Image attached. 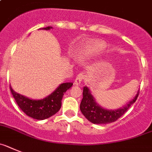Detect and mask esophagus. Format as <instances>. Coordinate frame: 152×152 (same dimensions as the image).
Listing matches in <instances>:
<instances>
[{
    "mask_svg": "<svg viewBox=\"0 0 152 152\" xmlns=\"http://www.w3.org/2000/svg\"><path fill=\"white\" fill-rule=\"evenodd\" d=\"M83 79H84L83 74V73H80V74H79L77 76H76V80H75L74 81V84L76 86H79L80 83H81V82L83 80Z\"/></svg>",
    "mask_w": 152,
    "mask_h": 152,
    "instance_id": "obj_1",
    "label": "esophagus"
}]
</instances>
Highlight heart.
Wrapping results in <instances>:
<instances>
[{
	"label": "heart",
	"instance_id": "obj_1",
	"mask_svg": "<svg viewBox=\"0 0 152 152\" xmlns=\"http://www.w3.org/2000/svg\"><path fill=\"white\" fill-rule=\"evenodd\" d=\"M104 43L101 40H90L82 44L78 51V56L80 59H86L95 55L102 50Z\"/></svg>",
	"mask_w": 152,
	"mask_h": 152
}]
</instances>
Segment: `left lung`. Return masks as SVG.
<instances>
[{
    "mask_svg": "<svg viewBox=\"0 0 152 152\" xmlns=\"http://www.w3.org/2000/svg\"><path fill=\"white\" fill-rule=\"evenodd\" d=\"M139 94V90L132 100L127 105L117 109H107L100 106L96 102L89 89L87 86L83 87V92L80 103V110L87 119L93 124H108L115 122L116 120L123 115L125 113L136 101Z\"/></svg>",
    "mask_w": 152,
    "mask_h": 152,
    "instance_id": "1",
    "label": "left lung"
}]
</instances>
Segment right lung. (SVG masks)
Listing matches in <instances>:
<instances>
[{
	"mask_svg": "<svg viewBox=\"0 0 152 152\" xmlns=\"http://www.w3.org/2000/svg\"><path fill=\"white\" fill-rule=\"evenodd\" d=\"M52 28V27H47L42 29L48 30ZM72 86V83L60 84L50 95L43 99H31L16 92L11 86L10 89L16 102L25 114L34 119L43 120L50 118L60 110L63 95Z\"/></svg>",
	"mask_w": 152,
	"mask_h": 152,
	"instance_id": "obj_1",
	"label": "right lung"
}]
</instances>
